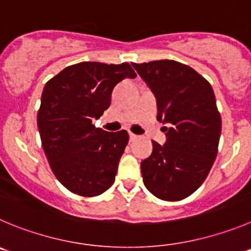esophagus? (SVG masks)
Instances as JSON below:
<instances>
[{"instance_id":"34e87169","label":"esophagus","mask_w":251,"mask_h":251,"mask_svg":"<svg viewBox=\"0 0 251 251\" xmlns=\"http://www.w3.org/2000/svg\"><path fill=\"white\" fill-rule=\"evenodd\" d=\"M138 138H139V135H137V134H134V133L129 132V139H130V142H133V140L138 139Z\"/></svg>"}]
</instances>
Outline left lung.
Wrapping results in <instances>:
<instances>
[{
	"label": "left lung",
	"mask_w": 251,
	"mask_h": 251,
	"mask_svg": "<svg viewBox=\"0 0 251 251\" xmlns=\"http://www.w3.org/2000/svg\"><path fill=\"white\" fill-rule=\"evenodd\" d=\"M157 103L164 145L140 163L144 185L164 201H181L203 183L216 160L222 119L211 83L190 66L175 60L132 64Z\"/></svg>",
	"instance_id": "left-lung-1"
}]
</instances>
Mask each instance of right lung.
Masks as SVG:
<instances>
[{"mask_svg": "<svg viewBox=\"0 0 251 251\" xmlns=\"http://www.w3.org/2000/svg\"><path fill=\"white\" fill-rule=\"evenodd\" d=\"M127 77H137L128 63L83 61L45 83L38 129L52 173L73 193L94 197L113 185L129 135L106 132L92 121L108 108L114 86Z\"/></svg>", "mask_w": 251, "mask_h": 251, "instance_id": "right-lung-1", "label": "right lung"}]
</instances>
